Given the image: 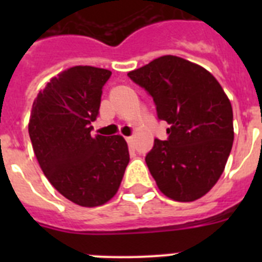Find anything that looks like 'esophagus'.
Returning a JSON list of instances; mask_svg holds the SVG:
<instances>
[{"label": "esophagus", "mask_w": 262, "mask_h": 262, "mask_svg": "<svg viewBox=\"0 0 262 262\" xmlns=\"http://www.w3.org/2000/svg\"><path fill=\"white\" fill-rule=\"evenodd\" d=\"M126 140H127V143H128L129 147H133V145H134V138H133V136H128V138H126Z\"/></svg>", "instance_id": "34e87169"}]
</instances>
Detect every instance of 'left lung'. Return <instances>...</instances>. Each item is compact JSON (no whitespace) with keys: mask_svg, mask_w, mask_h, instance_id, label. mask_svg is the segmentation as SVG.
<instances>
[{"mask_svg":"<svg viewBox=\"0 0 262 262\" xmlns=\"http://www.w3.org/2000/svg\"><path fill=\"white\" fill-rule=\"evenodd\" d=\"M151 94L168 140L155 139L145 163L160 191L177 202L209 193L224 170L233 143L230 99L203 67L165 55L127 73Z\"/></svg>","mask_w":262,"mask_h":262,"instance_id":"8db88e82","label":"left lung"}]
</instances>
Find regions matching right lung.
<instances>
[{"label": "right lung", "instance_id": "obj_1", "mask_svg": "<svg viewBox=\"0 0 262 262\" xmlns=\"http://www.w3.org/2000/svg\"><path fill=\"white\" fill-rule=\"evenodd\" d=\"M107 69L76 66L51 78L32 103L29 134L41 170L67 200L102 206L117 194L129 161L123 136L90 135Z\"/></svg>", "mask_w": 262, "mask_h": 262}]
</instances>
